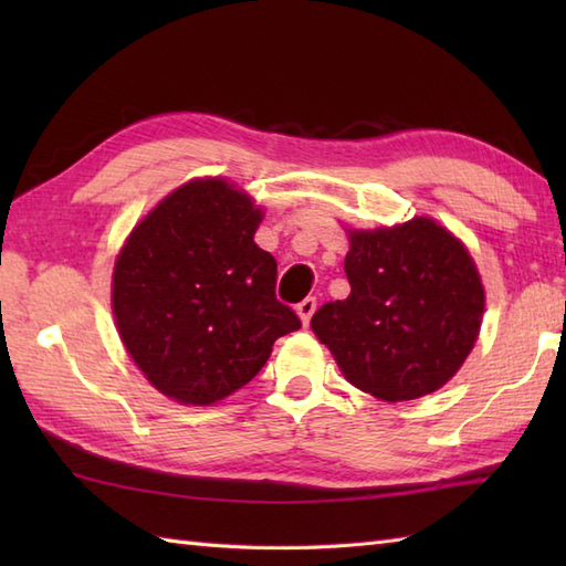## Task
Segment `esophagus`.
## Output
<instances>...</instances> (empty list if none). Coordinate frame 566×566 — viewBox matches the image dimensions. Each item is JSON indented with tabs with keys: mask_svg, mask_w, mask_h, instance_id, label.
<instances>
[{
	"mask_svg": "<svg viewBox=\"0 0 566 566\" xmlns=\"http://www.w3.org/2000/svg\"><path fill=\"white\" fill-rule=\"evenodd\" d=\"M314 311H316V296H306L304 302L296 304V314H298V318H302L304 326H308V321H311V316H314Z\"/></svg>",
	"mask_w": 566,
	"mask_h": 566,
	"instance_id": "obj_1",
	"label": "esophagus"
}]
</instances>
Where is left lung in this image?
Listing matches in <instances>:
<instances>
[{
  "label": "left lung",
  "instance_id": "left-lung-1",
  "mask_svg": "<svg viewBox=\"0 0 566 566\" xmlns=\"http://www.w3.org/2000/svg\"><path fill=\"white\" fill-rule=\"evenodd\" d=\"M350 296L323 304L311 328L345 379L381 401L440 389L474 347L484 286L467 248L432 219L353 231Z\"/></svg>",
  "mask_w": 566,
  "mask_h": 566
}]
</instances>
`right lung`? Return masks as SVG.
<instances>
[{
	"label": "right lung",
	"mask_w": 566,
	"mask_h": 566,
	"mask_svg": "<svg viewBox=\"0 0 566 566\" xmlns=\"http://www.w3.org/2000/svg\"><path fill=\"white\" fill-rule=\"evenodd\" d=\"M262 211L223 179H195L128 235L112 304L128 355L155 389L209 406L245 387L282 335L302 328L255 245Z\"/></svg>",
	"instance_id": "right-lung-1"
}]
</instances>
